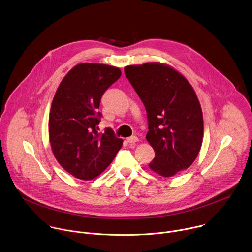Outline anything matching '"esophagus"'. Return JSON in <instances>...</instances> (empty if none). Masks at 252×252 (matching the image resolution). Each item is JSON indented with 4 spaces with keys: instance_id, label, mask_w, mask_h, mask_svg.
<instances>
[{
    "instance_id": "obj_1",
    "label": "esophagus",
    "mask_w": 252,
    "mask_h": 252,
    "mask_svg": "<svg viewBox=\"0 0 252 252\" xmlns=\"http://www.w3.org/2000/svg\"><path fill=\"white\" fill-rule=\"evenodd\" d=\"M126 140H127V142H128V143L133 144V143H135V142H137V141H138V137H137V136H135V135H133V136L128 137Z\"/></svg>"
}]
</instances>
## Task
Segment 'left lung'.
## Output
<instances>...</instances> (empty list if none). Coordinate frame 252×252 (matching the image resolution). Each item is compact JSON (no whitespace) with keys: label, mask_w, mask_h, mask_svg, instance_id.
Masks as SVG:
<instances>
[{"label":"left lung","mask_w":252,"mask_h":252,"mask_svg":"<svg viewBox=\"0 0 252 252\" xmlns=\"http://www.w3.org/2000/svg\"><path fill=\"white\" fill-rule=\"evenodd\" d=\"M125 73L146 109V139L155 151L149 168L169 178L190 167L203 139L202 110L190 83L160 63L128 65Z\"/></svg>","instance_id":"obj_1"}]
</instances>
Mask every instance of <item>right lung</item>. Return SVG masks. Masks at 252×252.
<instances>
[{"label": "right lung", "instance_id": "obj_1", "mask_svg": "<svg viewBox=\"0 0 252 252\" xmlns=\"http://www.w3.org/2000/svg\"><path fill=\"white\" fill-rule=\"evenodd\" d=\"M119 67L83 63L72 67L60 83L49 116V137L59 164L73 177H98L122 148L123 139L111 128L98 132V112L104 92L116 82Z\"/></svg>", "mask_w": 252, "mask_h": 252}]
</instances>
